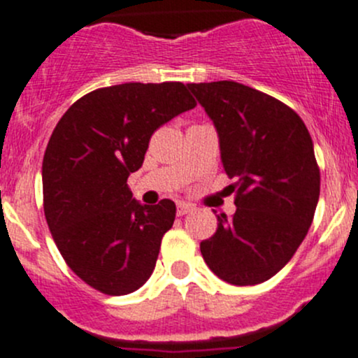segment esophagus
Segmentation results:
<instances>
[{
	"label": "esophagus",
	"mask_w": 358,
	"mask_h": 358,
	"mask_svg": "<svg viewBox=\"0 0 358 358\" xmlns=\"http://www.w3.org/2000/svg\"><path fill=\"white\" fill-rule=\"evenodd\" d=\"M194 209L192 204H189V202H178L176 204V215L178 216H183L187 215V213H190Z\"/></svg>",
	"instance_id": "esophagus-1"
}]
</instances>
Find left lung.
I'll return each mask as SVG.
<instances>
[{
    "label": "left lung",
    "mask_w": 358,
    "mask_h": 358,
    "mask_svg": "<svg viewBox=\"0 0 358 358\" xmlns=\"http://www.w3.org/2000/svg\"><path fill=\"white\" fill-rule=\"evenodd\" d=\"M211 117L236 213L218 216L201 243L206 265L234 286L265 282L305 239L320 194V171L305 122L280 100L236 81L190 83Z\"/></svg>",
    "instance_id": "obj_1"
}]
</instances>
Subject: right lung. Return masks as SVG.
Wrapping results in <instances>:
<instances>
[{
	"label": "right lung",
	"instance_id": "obj_1",
	"mask_svg": "<svg viewBox=\"0 0 358 358\" xmlns=\"http://www.w3.org/2000/svg\"><path fill=\"white\" fill-rule=\"evenodd\" d=\"M196 106L183 83H124L81 96L57 122L43 157L46 223L93 289L129 294L152 275L176 206L140 204L126 182L159 126Z\"/></svg>",
	"mask_w": 358,
	"mask_h": 358
}]
</instances>
